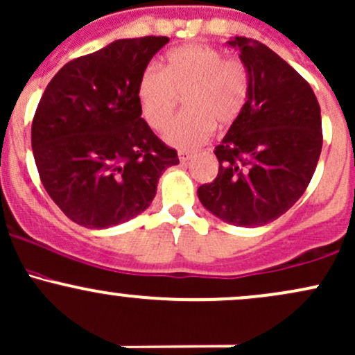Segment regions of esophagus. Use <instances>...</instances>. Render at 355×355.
I'll list each match as a JSON object with an SVG mask.
<instances>
[{
    "instance_id": "1",
    "label": "esophagus",
    "mask_w": 355,
    "mask_h": 355,
    "mask_svg": "<svg viewBox=\"0 0 355 355\" xmlns=\"http://www.w3.org/2000/svg\"><path fill=\"white\" fill-rule=\"evenodd\" d=\"M192 157H193V153H190V151H178V159H180L182 163L189 162Z\"/></svg>"
}]
</instances>
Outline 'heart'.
<instances>
[{"label": "heart", "mask_w": 355, "mask_h": 355, "mask_svg": "<svg viewBox=\"0 0 355 355\" xmlns=\"http://www.w3.org/2000/svg\"><path fill=\"white\" fill-rule=\"evenodd\" d=\"M248 67L239 58H224L209 45H185L166 53L163 70L148 67L138 83L141 116L162 130L173 116L180 97L185 114L166 126L163 139L175 148L198 146L243 114L249 99Z\"/></svg>", "instance_id": "1"}]
</instances>
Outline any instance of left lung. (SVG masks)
<instances>
[{
    "label": "left lung",
    "instance_id": "8db88e82",
    "mask_svg": "<svg viewBox=\"0 0 355 355\" xmlns=\"http://www.w3.org/2000/svg\"><path fill=\"white\" fill-rule=\"evenodd\" d=\"M251 89L243 114L216 146L219 173L197 196L227 224L259 227L293 207L322 151L320 106L310 84L258 40L234 37Z\"/></svg>",
    "mask_w": 355,
    "mask_h": 355
}]
</instances>
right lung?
Segmentation results:
<instances>
[{"mask_svg": "<svg viewBox=\"0 0 355 355\" xmlns=\"http://www.w3.org/2000/svg\"><path fill=\"white\" fill-rule=\"evenodd\" d=\"M166 37L123 38L65 64L46 85L32 148L46 193L87 229L119 225L150 207L177 151L141 118L138 83Z\"/></svg>", "mask_w": 355, "mask_h": 355, "instance_id": "obj_1", "label": "right lung"}]
</instances>
